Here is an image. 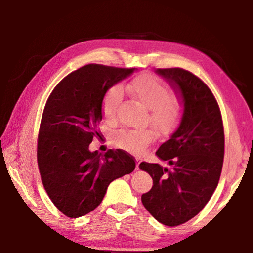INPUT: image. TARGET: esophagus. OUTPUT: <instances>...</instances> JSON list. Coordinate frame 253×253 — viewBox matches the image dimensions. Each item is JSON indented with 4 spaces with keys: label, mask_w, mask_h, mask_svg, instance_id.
Masks as SVG:
<instances>
[{
    "label": "esophagus",
    "mask_w": 253,
    "mask_h": 253,
    "mask_svg": "<svg viewBox=\"0 0 253 253\" xmlns=\"http://www.w3.org/2000/svg\"><path fill=\"white\" fill-rule=\"evenodd\" d=\"M139 164H140V160L139 158H136V169H139Z\"/></svg>",
    "instance_id": "obj_1"
}]
</instances>
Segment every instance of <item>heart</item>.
I'll return each instance as SVG.
<instances>
[{
	"label": "heart",
	"mask_w": 253,
	"mask_h": 253,
	"mask_svg": "<svg viewBox=\"0 0 253 253\" xmlns=\"http://www.w3.org/2000/svg\"><path fill=\"white\" fill-rule=\"evenodd\" d=\"M126 91L149 110L148 121L157 131L165 134L172 129L178 118V107L164 84L151 76H140L126 87ZM121 93L116 89L108 91L102 99V115L107 122L116 119ZM155 138L153 129H122L114 135V144L124 151L139 155L146 151Z\"/></svg>",
	"instance_id": "obj_1"
}]
</instances>
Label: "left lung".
I'll use <instances>...</instances> for the list:
<instances>
[{
    "mask_svg": "<svg viewBox=\"0 0 253 253\" xmlns=\"http://www.w3.org/2000/svg\"><path fill=\"white\" fill-rule=\"evenodd\" d=\"M173 85L183 104L181 119L156 155L169 166L142 162L153 178L142 195L145 209L168 226L199 214L219 184L224 158V129L215 97L199 77L182 68L156 69Z\"/></svg>",
    "mask_w": 253,
    "mask_h": 253,
    "instance_id": "left-lung-1",
    "label": "left lung"
}]
</instances>
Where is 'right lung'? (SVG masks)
I'll list each match as a JSON object with an SVG mask.
<instances>
[{"instance_id":"obj_1","label":"right lung","mask_w":253,"mask_h":253,"mask_svg":"<svg viewBox=\"0 0 253 253\" xmlns=\"http://www.w3.org/2000/svg\"><path fill=\"white\" fill-rule=\"evenodd\" d=\"M135 70L84 66L60 81L46 100L38 136V166L50 200L68 217L91 212L114 179L135 169V158L123 149H109L105 155L89 151L93 137L100 135L107 90Z\"/></svg>"}]
</instances>
